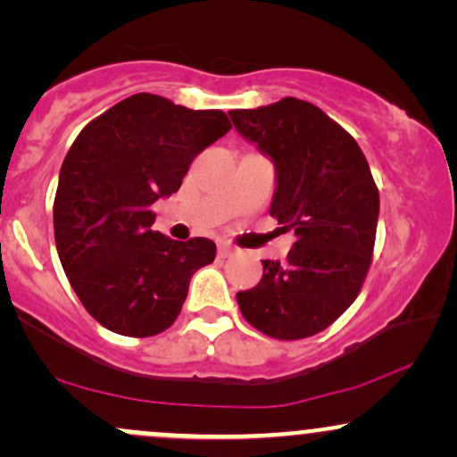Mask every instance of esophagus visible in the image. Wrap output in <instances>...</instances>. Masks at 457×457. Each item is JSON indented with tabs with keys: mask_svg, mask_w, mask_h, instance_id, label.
Masks as SVG:
<instances>
[{
	"mask_svg": "<svg viewBox=\"0 0 457 457\" xmlns=\"http://www.w3.org/2000/svg\"><path fill=\"white\" fill-rule=\"evenodd\" d=\"M232 253H234V246H229L228 243L219 245V255H221V258H229Z\"/></svg>",
	"mask_w": 457,
	"mask_h": 457,
	"instance_id": "esophagus-1",
	"label": "esophagus"
}]
</instances>
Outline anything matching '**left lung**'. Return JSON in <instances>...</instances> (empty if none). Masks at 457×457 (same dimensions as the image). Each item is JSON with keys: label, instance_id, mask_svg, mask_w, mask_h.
Masks as SVG:
<instances>
[{"label": "left lung", "instance_id": "obj_1", "mask_svg": "<svg viewBox=\"0 0 457 457\" xmlns=\"http://www.w3.org/2000/svg\"><path fill=\"white\" fill-rule=\"evenodd\" d=\"M236 130L275 161L270 217L296 243L262 260L264 275L238 292L246 322L281 342L328 328L354 303L371 266L380 195L363 150L322 109L298 98L229 112Z\"/></svg>", "mask_w": 457, "mask_h": 457}]
</instances>
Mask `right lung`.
I'll return each mask as SVG.
<instances>
[{
    "instance_id": "right-lung-1",
    "label": "right lung",
    "mask_w": 457,
    "mask_h": 457,
    "mask_svg": "<svg viewBox=\"0 0 457 457\" xmlns=\"http://www.w3.org/2000/svg\"><path fill=\"white\" fill-rule=\"evenodd\" d=\"M232 129L219 109L193 112L156 94H133L94 118L60 170L54 229L72 290L104 328L152 337L176 322L193 272L217 245L152 229V204L182 185L202 150Z\"/></svg>"
}]
</instances>
